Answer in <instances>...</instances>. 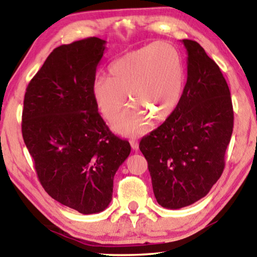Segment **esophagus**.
<instances>
[{"label":"esophagus","mask_w":257,"mask_h":257,"mask_svg":"<svg viewBox=\"0 0 257 257\" xmlns=\"http://www.w3.org/2000/svg\"><path fill=\"white\" fill-rule=\"evenodd\" d=\"M130 145H132L133 150H138V147H139V144L136 139H130Z\"/></svg>","instance_id":"34e87169"}]
</instances>
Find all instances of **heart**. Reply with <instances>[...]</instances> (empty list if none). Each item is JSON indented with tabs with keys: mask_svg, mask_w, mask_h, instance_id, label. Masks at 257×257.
Wrapping results in <instances>:
<instances>
[{
	"mask_svg": "<svg viewBox=\"0 0 257 257\" xmlns=\"http://www.w3.org/2000/svg\"><path fill=\"white\" fill-rule=\"evenodd\" d=\"M184 89V64L175 46L155 42L130 51L113 61L108 78L93 81L95 104L108 122L119 118L127 103L132 105L115 124L124 136H136L151 128V119L161 121L172 114Z\"/></svg>",
	"mask_w": 257,
	"mask_h": 257,
	"instance_id": "heart-1",
	"label": "heart"
}]
</instances>
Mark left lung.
<instances>
[{
    "label": "left lung",
    "instance_id": "obj_1",
    "mask_svg": "<svg viewBox=\"0 0 257 257\" xmlns=\"http://www.w3.org/2000/svg\"><path fill=\"white\" fill-rule=\"evenodd\" d=\"M182 43L188 56L179 104L139 143L156 201L171 210L206 196L222 175L233 129L231 96L219 66L197 42Z\"/></svg>",
    "mask_w": 257,
    "mask_h": 257
}]
</instances>
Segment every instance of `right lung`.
<instances>
[{
	"instance_id": "add662e5",
	"label": "right lung",
	"mask_w": 257,
	"mask_h": 257,
	"mask_svg": "<svg viewBox=\"0 0 257 257\" xmlns=\"http://www.w3.org/2000/svg\"><path fill=\"white\" fill-rule=\"evenodd\" d=\"M105 43L89 37L56 47L24 99L21 130L38 180L52 198L82 214L108 206L115 172L132 151L108 129L93 98Z\"/></svg>"
}]
</instances>
